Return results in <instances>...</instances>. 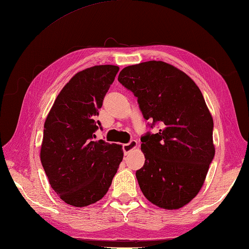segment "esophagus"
Instances as JSON below:
<instances>
[{
    "instance_id": "1",
    "label": "esophagus",
    "mask_w": 249,
    "mask_h": 249,
    "mask_svg": "<svg viewBox=\"0 0 249 249\" xmlns=\"http://www.w3.org/2000/svg\"><path fill=\"white\" fill-rule=\"evenodd\" d=\"M137 146H138V141H137V140H131V141H129V143L123 144V151H124V154H125V155H127L130 151L135 150Z\"/></svg>"
}]
</instances>
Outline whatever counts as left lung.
I'll use <instances>...</instances> for the list:
<instances>
[{
  "label": "left lung",
  "instance_id": "left-lung-1",
  "mask_svg": "<svg viewBox=\"0 0 249 249\" xmlns=\"http://www.w3.org/2000/svg\"><path fill=\"white\" fill-rule=\"evenodd\" d=\"M118 80L138 98L156 134L141 137L145 161L136 177L144 197L166 210L189 203L200 192L215 155L213 118L197 84L161 61L130 65Z\"/></svg>",
  "mask_w": 249,
  "mask_h": 249
}]
</instances>
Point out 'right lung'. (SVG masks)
Returning a JSON list of instances; mask_svg holds the SVG:
<instances>
[{"mask_svg": "<svg viewBox=\"0 0 249 249\" xmlns=\"http://www.w3.org/2000/svg\"><path fill=\"white\" fill-rule=\"evenodd\" d=\"M119 66L96 65L77 72L57 95L44 125L40 160L52 189L65 203L83 208L107 194L122 145L95 141L103 100Z\"/></svg>", "mask_w": 249, "mask_h": 249, "instance_id": "add662e5", "label": "right lung"}]
</instances>
